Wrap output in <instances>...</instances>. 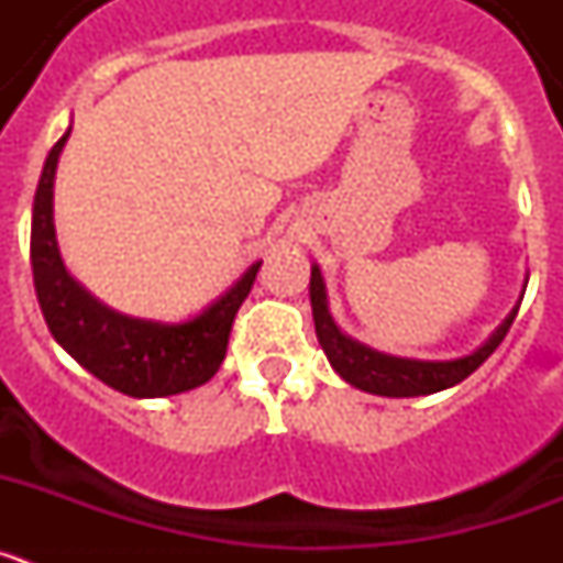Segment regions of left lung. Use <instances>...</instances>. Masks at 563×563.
<instances>
[{"label":"left lung","instance_id":"8db88e82","mask_svg":"<svg viewBox=\"0 0 563 563\" xmlns=\"http://www.w3.org/2000/svg\"><path fill=\"white\" fill-rule=\"evenodd\" d=\"M310 305L318 343L327 352V361L332 363V369L343 380L352 383L355 389L380 397L434 395V391L451 389V386L462 383L471 372L479 369L487 357L494 355V350L505 341L507 330L514 324L516 312H519V305H516L514 312L496 327L494 335L487 338L479 350H474L471 355L454 357V361H417V357L386 355V352H377L372 346L352 341L350 335H343L341 327L332 321L324 276H321L318 265H312L310 276Z\"/></svg>","mask_w":563,"mask_h":563}]
</instances>
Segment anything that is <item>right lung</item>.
<instances>
[{"label": "right lung", "instance_id": "obj_1", "mask_svg": "<svg viewBox=\"0 0 563 563\" xmlns=\"http://www.w3.org/2000/svg\"><path fill=\"white\" fill-rule=\"evenodd\" d=\"M69 137L49 148L33 200L30 265L38 307L49 332L98 380L129 397H168L211 380L225 361L233 318L251 292L262 262L247 267L236 285L222 292L200 316L180 324L132 318L101 305L69 276L53 225V183L58 154Z\"/></svg>", "mask_w": 563, "mask_h": 563}]
</instances>
